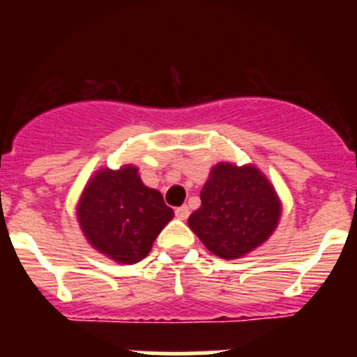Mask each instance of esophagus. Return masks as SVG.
Instances as JSON below:
<instances>
[{"label":"esophagus","mask_w":357,"mask_h":357,"mask_svg":"<svg viewBox=\"0 0 357 357\" xmlns=\"http://www.w3.org/2000/svg\"><path fill=\"white\" fill-rule=\"evenodd\" d=\"M174 214H176V218L181 219V221H185V219L188 218V215H190V208H188V205H181V207H176Z\"/></svg>","instance_id":"34e87169"}]
</instances>
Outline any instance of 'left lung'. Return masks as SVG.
I'll return each mask as SVG.
<instances>
[{"label": "left lung", "mask_w": 357, "mask_h": 357, "mask_svg": "<svg viewBox=\"0 0 357 357\" xmlns=\"http://www.w3.org/2000/svg\"><path fill=\"white\" fill-rule=\"evenodd\" d=\"M188 225L212 254L236 259L264 243L280 219V202L252 165L218 164L200 192Z\"/></svg>", "instance_id": "8db88e82"}]
</instances>
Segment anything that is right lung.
I'll list each match as a JSON object with an SVG mask.
<instances>
[{"instance_id": "right-lung-1", "label": "right lung", "mask_w": 357, "mask_h": 357, "mask_svg": "<svg viewBox=\"0 0 357 357\" xmlns=\"http://www.w3.org/2000/svg\"><path fill=\"white\" fill-rule=\"evenodd\" d=\"M79 222L96 250L122 264L149 255L153 240L172 219L157 190L142 183L138 169H103L86 186L77 207Z\"/></svg>"}]
</instances>
